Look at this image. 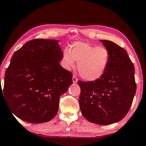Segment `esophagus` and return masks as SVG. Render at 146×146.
<instances>
[{"mask_svg":"<svg viewBox=\"0 0 146 146\" xmlns=\"http://www.w3.org/2000/svg\"><path fill=\"white\" fill-rule=\"evenodd\" d=\"M77 81H78V78H77V77H76V76L73 75V82L74 83H77Z\"/></svg>","mask_w":146,"mask_h":146,"instance_id":"obj_1","label":"esophagus"}]
</instances>
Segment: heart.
I'll return each mask as SVG.
<instances>
[{
    "mask_svg": "<svg viewBox=\"0 0 146 146\" xmlns=\"http://www.w3.org/2000/svg\"><path fill=\"white\" fill-rule=\"evenodd\" d=\"M64 67L69 69L75 66L82 78L88 81H95L104 75L110 61V53L103 46L76 41L72 43L71 50L65 49L62 54Z\"/></svg>",
    "mask_w": 146,
    "mask_h": 146,
    "instance_id": "b5f03b06",
    "label": "heart"
}]
</instances>
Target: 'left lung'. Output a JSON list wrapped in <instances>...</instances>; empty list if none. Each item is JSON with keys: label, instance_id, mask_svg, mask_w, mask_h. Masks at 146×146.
I'll return each mask as SVG.
<instances>
[{"label": "left lung", "instance_id": "left-lung-1", "mask_svg": "<svg viewBox=\"0 0 146 146\" xmlns=\"http://www.w3.org/2000/svg\"><path fill=\"white\" fill-rule=\"evenodd\" d=\"M100 41L109 51V64L98 80H78L79 105L89 121L109 125L123 119L130 109L136 90L135 67L125 49L111 41Z\"/></svg>", "mask_w": 146, "mask_h": 146}]
</instances>
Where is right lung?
Masks as SVG:
<instances>
[{"mask_svg":"<svg viewBox=\"0 0 146 146\" xmlns=\"http://www.w3.org/2000/svg\"><path fill=\"white\" fill-rule=\"evenodd\" d=\"M58 42L29 41L11 57L3 94L11 112L21 119L33 123L51 120L58 110L60 97L73 83L72 73L60 64L63 52Z\"/></svg>","mask_w":146,"mask_h":146,"instance_id":"obj_1","label":"right lung"}]
</instances>
